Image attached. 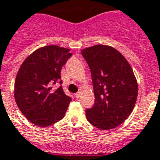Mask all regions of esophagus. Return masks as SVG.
<instances>
[{"instance_id": "esophagus-1", "label": "esophagus", "mask_w": 160, "mask_h": 160, "mask_svg": "<svg viewBox=\"0 0 160 160\" xmlns=\"http://www.w3.org/2000/svg\"><path fill=\"white\" fill-rule=\"evenodd\" d=\"M80 95H81V92H80V91H78L77 93H75V98H80Z\"/></svg>"}]
</instances>
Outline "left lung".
Segmentation results:
<instances>
[{
    "mask_svg": "<svg viewBox=\"0 0 160 160\" xmlns=\"http://www.w3.org/2000/svg\"><path fill=\"white\" fill-rule=\"evenodd\" d=\"M93 83L95 103L86 109V118L99 129L119 126L131 114L138 97V83L132 69L122 53L98 44L81 51Z\"/></svg>",
    "mask_w": 160,
    "mask_h": 160,
    "instance_id": "obj_1",
    "label": "left lung"
}]
</instances>
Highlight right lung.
<instances>
[{"instance_id":"1","label":"right lung","mask_w":160,"mask_h":160,"mask_svg":"<svg viewBox=\"0 0 160 160\" xmlns=\"http://www.w3.org/2000/svg\"><path fill=\"white\" fill-rule=\"evenodd\" d=\"M69 48L49 45L35 50L23 61L15 80L18 108L32 123L48 127L64 118L71 97L60 85L62 67L71 57Z\"/></svg>"}]
</instances>
